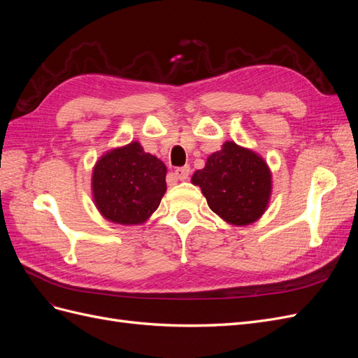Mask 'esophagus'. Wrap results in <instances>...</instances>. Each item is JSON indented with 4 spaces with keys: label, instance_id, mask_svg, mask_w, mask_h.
<instances>
[{
    "label": "esophagus",
    "instance_id": "34e87169",
    "mask_svg": "<svg viewBox=\"0 0 358 358\" xmlns=\"http://www.w3.org/2000/svg\"><path fill=\"white\" fill-rule=\"evenodd\" d=\"M189 166H183V167H178L176 170H175V176L179 179V180H185V179H188V176H189Z\"/></svg>",
    "mask_w": 358,
    "mask_h": 358
}]
</instances>
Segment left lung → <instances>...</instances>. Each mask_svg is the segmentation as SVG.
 I'll list each match as a JSON object with an SVG mask.
<instances>
[{
	"label": "left lung",
	"instance_id": "obj_1",
	"mask_svg": "<svg viewBox=\"0 0 358 358\" xmlns=\"http://www.w3.org/2000/svg\"><path fill=\"white\" fill-rule=\"evenodd\" d=\"M191 182L201 188L209 208L234 225L257 221L272 192V175L264 159L234 142H225L213 152Z\"/></svg>",
	"mask_w": 358,
	"mask_h": 358
}]
</instances>
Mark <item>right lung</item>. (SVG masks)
<instances>
[{"instance_id":"add662e5","label":"right lung","mask_w":358,"mask_h":358,"mask_svg":"<svg viewBox=\"0 0 358 358\" xmlns=\"http://www.w3.org/2000/svg\"><path fill=\"white\" fill-rule=\"evenodd\" d=\"M167 169L137 142L104 154L94 167L92 192L106 220L122 225L145 222L167 189Z\"/></svg>"}]
</instances>
